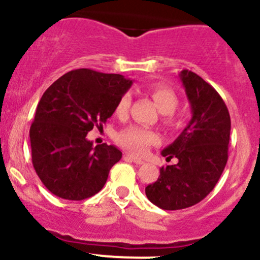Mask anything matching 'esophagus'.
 I'll return each mask as SVG.
<instances>
[{
  "instance_id": "obj_1",
  "label": "esophagus",
  "mask_w": 260,
  "mask_h": 260,
  "mask_svg": "<svg viewBox=\"0 0 260 260\" xmlns=\"http://www.w3.org/2000/svg\"><path fill=\"white\" fill-rule=\"evenodd\" d=\"M124 158H127V159H131V161H133V162H135L136 165H143V164H145V161H143L142 158H140V157H136V156H133V154H125V156H124Z\"/></svg>"
}]
</instances>
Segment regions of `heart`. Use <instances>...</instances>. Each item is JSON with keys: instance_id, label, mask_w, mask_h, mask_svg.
I'll list each match as a JSON object with an SVG mask.
<instances>
[{"instance_id": "b5f03b06", "label": "heart", "mask_w": 260, "mask_h": 260, "mask_svg": "<svg viewBox=\"0 0 260 260\" xmlns=\"http://www.w3.org/2000/svg\"><path fill=\"white\" fill-rule=\"evenodd\" d=\"M149 94L156 104L157 109L164 114V120L166 124L171 125L175 123L174 111L177 108L179 98L172 89L165 85H153L149 88ZM131 106V95L128 93L123 94L115 106V114L118 117H124L128 113ZM118 143L127 151L136 154H143L149 146L158 142V135L147 128L131 125L119 132L117 138Z\"/></svg>"}]
</instances>
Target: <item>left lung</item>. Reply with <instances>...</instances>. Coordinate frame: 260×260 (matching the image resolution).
<instances>
[{
	"instance_id": "1",
	"label": "left lung",
	"mask_w": 260,
	"mask_h": 260,
	"mask_svg": "<svg viewBox=\"0 0 260 260\" xmlns=\"http://www.w3.org/2000/svg\"><path fill=\"white\" fill-rule=\"evenodd\" d=\"M180 79L191 107L190 122L174 143L161 152L176 165L159 169V177L146 187L152 204L180 210L200 203L211 192L228 161L230 115L216 90L201 77L182 70Z\"/></svg>"
}]
</instances>
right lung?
<instances>
[{
	"label": "right lung",
	"instance_id": "obj_1",
	"mask_svg": "<svg viewBox=\"0 0 260 260\" xmlns=\"http://www.w3.org/2000/svg\"><path fill=\"white\" fill-rule=\"evenodd\" d=\"M132 83L120 74L77 69L46 89L31 124L30 142L34 169L50 192L79 201L103 188L122 152L107 143L94 147L86 135L112 117Z\"/></svg>",
	"mask_w": 260,
	"mask_h": 260
}]
</instances>
